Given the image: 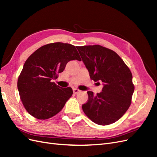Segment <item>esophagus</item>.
Listing matches in <instances>:
<instances>
[{
    "label": "esophagus",
    "mask_w": 157,
    "mask_h": 157,
    "mask_svg": "<svg viewBox=\"0 0 157 157\" xmlns=\"http://www.w3.org/2000/svg\"><path fill=\"white\" fill-rule=\"evenodd\" d=\"M80 92V90H78V89H77V88H74V89H73V93H74L75 94H77L79 93Z\"/></svg>",
    "instance_id": "esophagus-1"
}]
</instances>
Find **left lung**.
Returning <instances> with one entry per match:
<instances>
[{"instance_id":"8db88e82","label":"left lung","mask_w":157,"mask_h":157,"mask_svg":"<svg viewBox=\"0 0 157 157\" xmlns=\"http://www.w3.org/2000/svg\"><path fill=\"white\" fill-rule=\"evenodd\" d=\"M90 78L101 80V93L94 96L87 92L88 101L82 105L84 113L99 125H109L124 115L132 103L134 91L130 69L115 52L100 45L77 46Z\"/></svg>"}]
</instances>
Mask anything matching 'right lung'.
Listing matches in <instances>:
<instances>
[{"label":"right lung","instance_id":"obj_1","mask_svg":"<svg viewBox=\"0 0 157 157\" xmlns=\"http://www.w3.org/2000/svg\"><path fill=\"white\" fill-rule=\"evenodd\" d=\"M74 59L81 60L75 46L63 42L42 46L27 58L18 77L17 88L23 105L31 116L46 120L63 108L73 90L61 88L52 80Z\"/></svg>","mask_w":157,"mask_h":157}]
</instances>
